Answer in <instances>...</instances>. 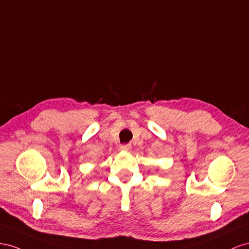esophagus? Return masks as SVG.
Wrapping results in <instances>:
<instances>
[{
	"label": "esophagus",
	"instance_id": "obj_1",
	"mask_svg": "<svg viewBox=\"0 0 249 249\" xmlns=\"http://www.w3.org/2000/svg\"><path fill=\"white\" fill-rule=\"evenodd\" d=\"M120 150L122 151H130L131 150V145L130 144H124V145H121L120 146Z\"/></svg>",
	"mask_w": 249,
	"mask_h": 249
}]
</instances>
